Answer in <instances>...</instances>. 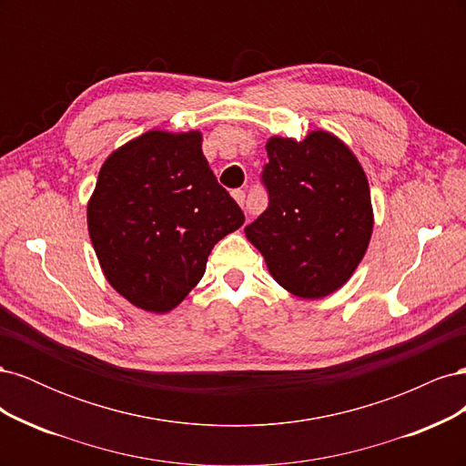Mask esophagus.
<instances>
[{"instance_id": "obj_1", "label": "esophagus", "mask_w": 466, "mask_h": 466, "mask_svg": "<svg viewBox=\"0 0 466 466\" xmlns=\"http://www.w3.org/2000/svg\"><path fill=\"white\" fill-rule=\"evenodd\" d=\"M231 196H233L235 202H237L238 206H241V208L245 206V192H243V190H233Z\"/></svg>"}]
</instances>
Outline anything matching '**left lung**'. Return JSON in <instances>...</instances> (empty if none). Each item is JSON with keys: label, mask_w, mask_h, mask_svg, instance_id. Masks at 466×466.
Returning a JSON list of instances; mask_svg holds the SVG:
<instances>
[{"label": "left lung", "mask_w": 466, "mask_h": 466, "mask_svg": "<svg viewBox=\"0 0 466 466\" xmlns=\"http://www.w3.org/2000/svg\"><path fill=\"white\" fill-rule=\"evenodd\" d=\"M264 214L245 228L268 272L289 293L320 299L340 289L365 257L373 206L363 167L340 137L311 130L266 142Z\"/></svg>", "instance_id": "8db88e82"}]
</instances>
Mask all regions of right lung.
Masks as SVG:
<instances>
[{
    "label": "right lung",
    "mask_w": 466,
    "mask_h": 466,
    "mask_svg": "<svg viewBox=\"0 0 466 466\" xmlns=\"http://www.w3.org/2000/svg\"><path fill=\"white\" fill-rule=\"evenodd\" d=\"M243 221L204 157L200 130H149L126 142L105 159L87 202L106 281L155 315L185 301L211 248Z\"/></svg>",
    "instance_id": "1"
}]
</instances>
